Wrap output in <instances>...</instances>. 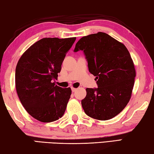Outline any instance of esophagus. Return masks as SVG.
I'll list each match as a JSON object with an SVG mask.
<instances>
[{
  "label": "esophagus",
  "instance_id": "34e87169",
  "mask_svg": "<svg viewBox=\"0 0 154 154\" xmlns=\"http://www.w3.org/2000/svg\"><path fill=\"white\" fill-rule=\"evenodd\" d=\"M76 90V88H72V91L73 92H74Z\"/></svg>",
  "mask_w": 154,
  "mask_h": 154
}]
</instances>
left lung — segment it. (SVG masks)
Listing matches in <instances>:
<instances>
[{
  "label": "left lung",
  "instance_id": "1",
  "mask_svg": "<svg viewBox=\"0 0 154 154\" xmlns=\"http://www.w3.org/2000/svg\"><path fill=\"white\" fill-rule=\"evenodd\" d=\"M82 51L89 72L97 88H87L81 101L87 115L98 120L110 119L123 110L131 99L135 70L126 47L105 32L85 36L73 51Z\"/></svg>",
  "mask_w": 154,
  "mask_h": 154
}]
</instances>
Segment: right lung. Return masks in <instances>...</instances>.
Listing matches in <instances>:
<instances>
[{
    "mask_svg": "<svg viewBox=\"0 0 154 154\" xmlns=\"http://www.w3.org/2000/svg\"><path fill=\"white\" fill-rule=\"evenodd\" d=\"M75 37L43 38L21 55L15 71L17 94L26 110L42 122L59 119L72 94L70 88L55 85L62 62Z\"/></svg>",
    "mask_w": 154,
    "mask_h": 154,
    "instance_id": "add662e5",
    "label": "right lung"
}]
</instances>
